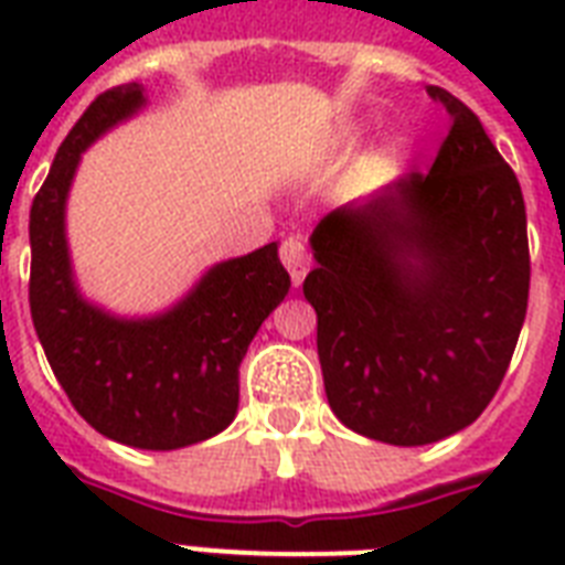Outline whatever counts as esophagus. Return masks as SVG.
Masks as SVG:
<instances>
[{"label":"esophagus","mask_w":565,"mask_h":565,"mask_svg":"<svg viewBox=\"0 0 565 565\" xmlns=\"http://www.w3.org/2000/svg\"><path fill=\"white\" fill-rule=\"evenodd\" d=\"M281 260L284 266H287V273H290L292 287H301V281H305V275H308L310 269V255L308 248H305V243H301L299 237L284 239Z\"/></svg>","instance_id":"obj_1"}]
</instances>
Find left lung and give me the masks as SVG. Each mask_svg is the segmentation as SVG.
Segmentation results:
<instances>
[{
	"label": "left lung",
	"instance_id": "obj_1",
	"mask_svg": "<svg viewBox=\"0 0 565 565\" xmlns=\"http://www.w3.org/2000/svg\"><path fill=\"white\" fill-rule=\"evenodd\" d=\"M451 128L428 175L337 207L310 234L317 352L354 434L428 446L472 425L525 322L531 257L516 172L443 87Z\"/></svg>",
	"mask_w": 565,
	"mask_h": 565
}]
</instances>
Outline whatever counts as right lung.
<instances>
[{
	"label": "right lung",
	"instance_id": "1",
	"mask_svg": "<svg viewBox=\"0 0 565 565\" xmlns=\"http://www.w3.org/2000/svg\"><path fill=\"white\" fill-rule=\"evenodd\" d=\"M143 84L102 93L55 154L29 220V305L46 361L102 437L172 451L216 437L237 416L239 363L290 292L278 243L204 269L175 305L119 317L82 292L66 239V199L82 154L146 108Z\"/></svg>",
	"mask_w": 565,
	"mask_h": 565
}]
</instances>
